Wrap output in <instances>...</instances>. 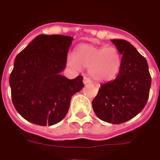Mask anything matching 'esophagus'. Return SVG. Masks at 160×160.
Instances as JSON below:
<instances>
[{"label": "esophagus", "mask_w": 160, "mask_h": 160, "mask_svg": "<svg viewBox=\"0 0 160 160\" xmlns=\"http://www.w3.org/2000/svg\"><path fill=\"white\" fill-rule=\"evenodd\" d=\"M83 83H84V84H88V83H90V79H89V78H87V77H84V79H83Z\"/></svg>", "instance_id": "34e87169"}]
</instances>
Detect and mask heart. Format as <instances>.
Wrapping results in <instances>:
<instances>
[{"instance_id": "obj_1", "label": "heart", "mask_w": 160, "mask_h": 160, "mask_svg": "<svg viewBox=\"0 0 160 160\" xmlns=\"http://www.w3.org/2000/svg\"><path fill=\"white\" fill-rule=\"evenodd\" d=\"M68 65L75 70L89 69V75L97 82H108L119 74L122 64L120 53L113 46L83 44L76 47L75 56L68 55Z\"/></svg>"}]
</instances>
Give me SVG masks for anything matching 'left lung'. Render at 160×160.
I'll list each match as a JSON object with an SVG mask.
<instances>
[{"label": "left lung", "mask_w": 160, "mask_h": 160, "mask_svg": "<svg viewBox=\"0 0 160 160\" xmlns=\"http://www.w3.org/2000/svg\"><path fill=\"white\" fill-rule=\"evenodd\" d=\"M122 55L117 77L100 85L92 101L99 119L110 124L126 122L142 111L149 99L151 76L146 59L124 40H111Z\"/></svg>", "instance_id": "1"}]
</instances>
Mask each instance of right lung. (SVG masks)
Segmentation results:
<instances>
[{
    "instance_id": "add662e5",
    "label": "right lung",
    "mask_w": 160,
    "mask_h": 160,
    "mask_svg": "<svg viewBox=\"0 0 160 160\" xmlns=\"http://www.w3.org/2000/svg\"><path fill=\"white\" fill-rule=\"evenodd\" d=\"M73 37L39 35L16 55L9 83L11 99L27 121L46 126L61 121L73 95L84 87L83 77L69 80L65 69Z\"/></svg>"
}]
</instances>
